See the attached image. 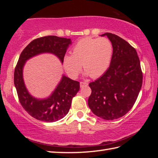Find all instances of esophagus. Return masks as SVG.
Here are the masks:
<instances>
[{
	"instance_id": "obj_1",
	"label": "esophagus",
	"mask_w": 158,
	"mask_h": 158,
	"mask_svg": "<svg viewBox=\"0 0 158 158\" xmlns=\"http://www.w3.org/2000/svg\"><path fill=\"white\" fill-rule=\"evenodd\" d=\"M88 82H86V81L80 82V86H81V88H83V87H85V86H88Z\"/></svg>"
}]
</instances>
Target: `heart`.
<instances>
[{"label": "heart", "mask_w": 158, "mask_h": 158, "mask_svg": "<svg viewBox=\"0 0 158 158\" xmlns=\"http://www.w3.org/2000/svg\"><path fill=\"white\" fill-rule=\"evenodd\" d=\"M72 55H65L63 65L71 77H76L83 68L92 78L102 76L109 67L113 45L106 37L80 39L72 49Z\"/></svg>", "instance_id": "1"}]
</instances>
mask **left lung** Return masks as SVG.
<instances>
[{"mask_svg": "<svg viewBox=\"0 0 158 158\" xmlns=\"http://www.w3.org/2000/svg\"><path fill=\"white\" fill-rule=\"evenodd\" d=\"M113 45L110 66L96 81L89 83L88 105L96 115L113 120L132 108L143 83V72L136 49L119 36L106 32Z\"/></svg>", "mask_w": 158, "mask_h": 158, "instance_id": "8db88e82", "label": "left lung"}]
</instances>
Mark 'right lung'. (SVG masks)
<instances>
[{"instance_id":"1","label":"right lung","mask_w":158,"mask_h":158,"mask_svg":"<svg viewBox=\"0 0 158 158\" xmlns=\"http://www.w3.org/2000/svg\"><path fill=\"white\" fill-rule=\"evenodd\" d=\"M70 39L46 36L33 40L19 56L14 71V84L19 101L24 110L34 118L45 122H54L69 113L73 97L80 88V83L65 76L48 98L38 100L29 94L23 83L22 70L26 60L41 53H52L63 62Z\"/></svg>"}]
</instances>
